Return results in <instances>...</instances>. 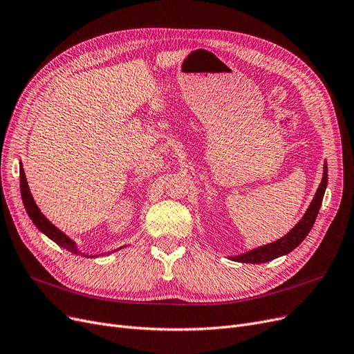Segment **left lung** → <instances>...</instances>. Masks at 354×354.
<instances>
[{
  "instance_id": "1",
  "label": "left lung",
  "mask_w": 354,
  "mask_h": 354,
  "mask_svg": "<svg viewBox=\"0 0 354 354\" xmlns=\"http://www.w3.org/2000/svg\"><path fill=\"white\" fill-rule=\"evenodd\" d=\"M327 183H328V168H327V162H324V173H322L321 185L314 196L313 202H310L309 207L306 209L305 215L302 216V219L296 223L285 236L277 239V241L250 250L244 254H239V256H234V257L231 256L230 260H234L238 263L260 264V263H267L270 260H274L280 256H285V254L295 250L306 238L309 231L313 230L314 222L317 219V215H318L322 199H324L325 189H327Z\"/></svg>"
}]
</instances>
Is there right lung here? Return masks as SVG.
Segmentation results:
<instances>
[{"mask_svg": "<svg viewBox=\"0 0 354 354\" xmlns=\"http://www.w3.org/2000/svg\"><path fill=\"white\" fill-rule=\"evenodd\" d=\"M20 190H21V199H23L27 215H29V218L33 221L36 228L40 232H44L46 236H49L52 239L53 243H56L59 247H62L71 252L81 254L82 257H95V256H88V254H86V252H80V250L77 248V244L73 241V239L66 236L61 230L56 228V226L50 221H48V218L44 214H41L33 199L32 193H30L29 185H27L21 162H20ZM120 248H123V247H120ZM120 248H118V250H120ZM118 250H115V251H118ZM115 251H110V252H115ZM110 252H107V254H110Z\"/></svg>", "mask_w": 354, "mask_h": 354, "instance_id": "obj_1", "label": "right lung"}]
</instances>
